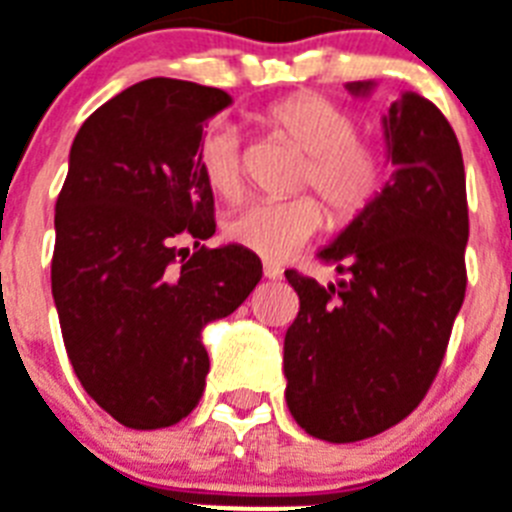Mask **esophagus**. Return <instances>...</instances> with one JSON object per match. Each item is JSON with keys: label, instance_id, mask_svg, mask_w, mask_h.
I'll return each instance as SVG.
<instances>
[{"label": "esophagus", "instance_id": "1", "mask_svg": "<svg viewBox=\"0 0 512 512\" xmlns=\"http://www.w3.org/2000/svg\"><path fill=\"white\" fill-rule=\"evenodd\" d=\"M263 273H265V278H270V281H278V278L284 276V270L278 268L276 263H265Z\"/></svg>", "mask_w": 512, "mask_h": 512}]
</instances>
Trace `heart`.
Returning <instances> with one entry per match:
<instances>
[{
    "instance_id": "b5f03b06",
    "label": "heart",
    "mask_w": 512,
    "mask_h": 512,
    "mask_svg": "<svg viewBox=\"0 0 512 512\" xmlns=\"http://www.w3.org/2000/svg\"><path fill=\"white\" fill-rule=\"evenodd\" d=\"M273 131L307 152L299 184L315 186L339 220L363 213L384 186L386 162L371 141L357 139V118L342 105L318 94L281 99L265 112ZM199 170L207 186L223 199L242 197L244 165L239 136L226 123L202 134L197 149ZM323 205L315 197L255 202L228 220V239L239 247L281 263L305 247L323 228Z\"/></svg>"
}]
</instances>
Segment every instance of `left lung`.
Listing matches in <instances>:
<instances>
[{
	"instance_id": "left-lung-1",
	"label": "left lung",
	"mask_w": 512,
	"mask_h": 512,
	"mask_svg": "<svg viewBox=\"0 0 512 512\" xmlns=\"http://www.w3.org/2000/svg\"><path fill=\"white\" fill-rule=\"evenodd\" d=\"M373 81H352L371 97ZM392 176L318 249L344 278L321 286L286 270L299 313L284 339L286 405L310 436L360 442L413 413L429 392L465 297L468 202L458 136L405 91L381 118Z\"/></svg>"
}]
</instances>
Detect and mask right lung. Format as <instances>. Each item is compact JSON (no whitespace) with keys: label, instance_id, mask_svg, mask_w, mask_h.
I'll list each match as a JSON object with an SVG mask.
<instances>
[{"label":"right lung","instance_id":"1","mask_svg":"<svg viewBox=\"0 0 512 512\" xmlns=\"http://www.w3.org/2000/svg\"><path fill=\"white\" fill-rule=\"evenodd\" d=\"M234 99L176 78L134 83L78 128L54 205L52 297L73 371L128 429H165L197 407L207 323L242 305L263 263L239 244L207 249L213 189L202 128ZM181 235L198 252L178 250Z\"/></svg>","mask_w":512,"mask_h":512}]
</instances>
